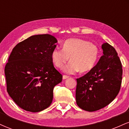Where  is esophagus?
<instances>
[{
    "mask_svg": "<svg viewBox=\"0 0 129 129\" xmlns=\"http://www.w3.org/2000/svg\"><path fill=\"white\" fill-rule=\"evenodd\" d=\"M69 78V76H67V75H63V76H62L63 79H67V78Z\"/></svg>",
    "mask_w": 129,
    "mask_h": 129,
    "instance_id": "esophagus-1",
    "label": "esophagus"
}]
</instances>
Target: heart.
<instances>
[{
	"instance_id": "obj_1",
	"label": "heart",
	"mask_w": 129,
	"mask_h": 129,
	"mask_svg": "<svg viewBox=\"0 0 129 129\" xmlns=\"http://www.w3.org/2000/svg\"><path fill=\"white\" fill-rule=\"evenodd\" d=\"M99 56L96 45L81 39H70L63 44L62 49L55 48L51 53V59L59 69H62L70 60L71 62L65 67L67 73L74 74L80 70L85 72L94 67Z\"/></svg>"
}]
</instances>
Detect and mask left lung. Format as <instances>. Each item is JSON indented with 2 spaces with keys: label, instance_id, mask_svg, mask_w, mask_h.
<instances>
[{
  "label": "left lung",
  "instance_id": "8db88e82",
  "mask_svg": "<svg viewBox=\"0 0 129 129\" xmlns=\"http://www.w3.org/2000/svg\"><path fill=\"white\" fill-rule=\"evenodd\" d=\"M103 55L86 75L76 79V104L82 110L94 112L105 107L116 97L122 82V64L115 48L108 43Z\"/></svg>",
  "mask_w": 129,
  "mask_h": 129
}]
</instances>
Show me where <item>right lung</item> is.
Instances as JSON below:
<instances>
[{"label": "right lung", "instance_id": "right-lung-1", "mask_svg": "<svg viewBox=\"0 0 129 129\" xmlns=\"http://www.w3.org/2000/svg\"><path fill=\"white\" fill-rule=\"evenodd\" d=\"M57 42L50 35H34L12 50L5 67L7 89L23 110L41 112L52 103L53 88L62 80L51 59Z\"/></svg>", "mask_w": 129, "mask_h": 129}]
</instances>
